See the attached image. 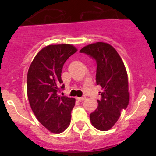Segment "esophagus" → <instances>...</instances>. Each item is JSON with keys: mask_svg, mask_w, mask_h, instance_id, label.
<instances>
[{"mask_svg": "<svg viewBox=\"0 0 156 156\" xmlns=\"http://www.w3.org/2000/svg\"><path fill=\"white\" fill-rule=\"evenodd\" d=\"M76 99L78 101H83L86 99V97H85V96H83V97H77Z\"/></svg>", "mask_w": 156, "mask_h": 156, "instance_id": "1", "label": "esophagus"}]
</instances>
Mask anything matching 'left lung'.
Listing matches in <instances>:
<instances>
[{
	"label": "left lung",
	"mask_w": 156,
	"mask_h": 156,
	"mask_svg": "<svg viewBox=\"0 0 156 156\" xmlns=\"http://www.w3.org/2000/svg\"><path fill=\"white\" fill-rule=\"evenodd\" d=\"M80 52L85 53L97 63L96 83L102 88L97 109L90 114L92 125L99 130H108L129 104L127 73L115 48L107 43L87 45Z\"/></svg>",
	"instance_id": "left-lung-1"
}]
</instances>
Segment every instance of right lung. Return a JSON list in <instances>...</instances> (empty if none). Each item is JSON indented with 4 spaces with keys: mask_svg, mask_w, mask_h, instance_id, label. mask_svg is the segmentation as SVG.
I'll return each mask as SVG.
<instances>
[{
    "mask_svg": "<svg viewBox=\"0 0 156 156\" xmlns=\"http://www.w3.org/2000/svg\"><path fill=\"white\" fill-rule=\"evenodd\" d=\"M76 51L71 44L48 45L37 53L29 68L30 107L38 121L51 133H62L70 124L75 98L61 96L58 92L65 87L61 78L63 65Z\"/></svg>",
    "mask_w": 156,
    "mask_h": 156,
    "instance_id": "add662e5",
    "label": "right lung"
}]
</instances>
